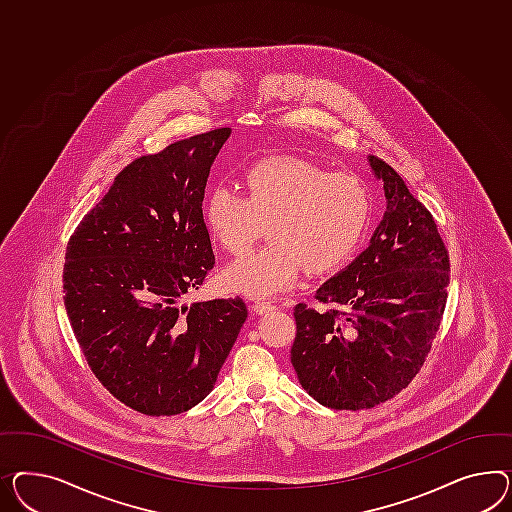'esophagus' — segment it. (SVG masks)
I'll return each instance as SVG.
<instances>
[{
  "mask_svg": "<svg viewBox=\"0 0 512 512\" xmlns=\"http://www.w3.org/2000/svg\"><path fill=\"white\" fill-rule=\"evenodd\" d=\"M276 309V305L272 304V302H255L253 304V311L257 313V315H263V313H270V311H274Z\"/></svg>",
  "mask_w": 512,
  "mask_h": 512,
  "instance_id": "34e87169",
  "label": "esophagus"
}]
</instances>
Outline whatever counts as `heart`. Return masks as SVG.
<instances>
[{"label":"heart","mask_w":512,"mask_h":512,"mask_svg":"<svg viewBox=\"0 0 512 512\" xmlns=\"http://www.w3.org/2000/svg\"><path fill=\"white\" fill-rule=\"evenodd\" d=\"M246 195L214 186L205 201L212 238L242 253L268 223L270 242L227 264L221 289L253 298L287 291L305 268L332 272L360 248L371 223L369 186L352 171L330 173L298 156H272L244 173Z\"/></svg>","instance_id":"1"}]
</instances>
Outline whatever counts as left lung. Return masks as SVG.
Listing matches in <instances>:
<instances>
[{"label": "left lung", "instance_id": "obj_1", "mask_svg": "<svg viewBox=\"0 0 512 512\" xmlns=\"http://www.w3.org/2000/svg\"><path fill=\"white\" fill-rule=\"evenodd\" d=\"M387 210L369 248L315 298L294 307L291 361L305 391L333 410H363L395 397L421 371L440 330L449 251L427 207L384 160Z\"/></svg>", "mask_w": 512, "mask_h": 512}]
</instances>
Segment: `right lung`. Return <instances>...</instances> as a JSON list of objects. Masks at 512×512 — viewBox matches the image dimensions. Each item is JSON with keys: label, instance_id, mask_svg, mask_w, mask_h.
<instances>
[{"label": "right lung", "instance_id": "add662e5", "mask_svg": "<svg viewBox=\"0 0 512 512\" xmlns=\"http://www.w3.org/2000/svg\"><path fill=\"white\" fill-rule=\"evenodd\" d=\"M229 134L214 128L130 162L67 244L72 332L98 382L141 414L203 401L248 318L238 296L182 304L214 268L203 197Z\"/></svg>", "mask_w": 512, "mask_h": 512}]
</instances>
